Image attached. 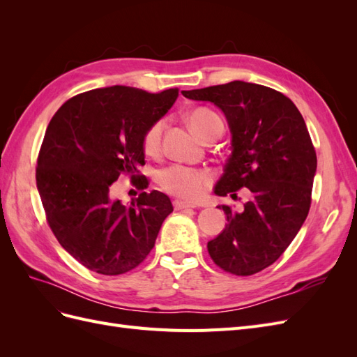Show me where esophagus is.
Wrapping results in <instances>:
<instances>
[{
  "instance_id": "1",
  "label": "esophagus",
  "mask_w": 357,
  "mask_h": 357,
  "mask_svg": "<svg viewBox=\"0 0 357 357\" xmlns=\"http://www.w3.org/2000/svg\"><path fill=\"white\" fill-rule=\"evenodd\" d=\"M172 205H174L176 210H186V208H193L192 204H188V202H183V201H178L176 199L174 202H172Z\"/></svg>"
}]
</instances>
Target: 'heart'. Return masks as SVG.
<instances>
[{
  "label": "heart",
  "instance_id": "heart-1",
  "mask_svg": "<svg viewBox=\"0 0 357 357\" xmlns=\"http://www.w3.org/2000/svg\"><path fill=\"white\" fill-rule=\"evenodd\" d=\"M186 121L192 131L204 139L215 125L222 122V119L213 110L198 107V109H193L188 113ZM162 131H164V121H156L146 128L142 137V149L144 155L155 156L159 153ZM210 181L211 176L207 171L178 164L162 168L156 174V183L162 190L185 201L199 198L204 190L208 188Z\"/></svg>",
  "mask_w": 357,
  "mask_h": 357
}]
</instances>
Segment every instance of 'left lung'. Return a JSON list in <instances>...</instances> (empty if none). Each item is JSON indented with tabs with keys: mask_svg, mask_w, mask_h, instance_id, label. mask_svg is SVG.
<instances>
[{
	"mask_svg": "<svg viewBox=\"0 0 357 357\" xmlns=\"http://www.w3.org/2000/svg\"><path fill=\"white\" fill-rule=\"evenodd\" d=\"M181 93L215 104L228 119L232 155L214 192L235 198L247 188L250 198L241 213L219 205L228 225L207 248L223 271L253 275L284 253L311 207L317 156L304 117L286 95L256 83L235 80Z\"/></svg>",
	"mask_w": 357,
	"mask_h": 357,
	"instance_id": "left-lung-1",
	"label": "left lung"
}]
</instances>
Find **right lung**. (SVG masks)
<instances>
[{
  "label": "right lung",
  "instance_id": "1",
  "mask_svg": "<svg viewBox=\"0 0 357 357\" xmlns=\"http://www.w3.org/2000/svg\"><path fill=\"white\" fill-rule=\"evenodd\" d=\"M178 89L158 93L128 86L73 96L52 117L36 180L46 220L59 244L91 271L125 274L142 264L172 205L165 193L142 192L131 207L110 199L119 176L138 189L149 180L142 137L176 102Z\"/></svg>",
  "mask_w": 357,
  "mask_h": 357
}]
</instances>
